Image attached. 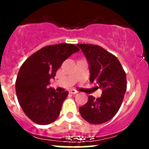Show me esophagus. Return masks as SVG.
Returning a JSON list of instances; mask_svg holds the SVG:
<instances>
[{"label": "esophagus", "instance_id": "34e87169", "mask_svg": "<svg viewBox=\"0 0 149 149\" xmlns=\"http://www.w3.org/2000/svg\"><path fill=\"white\" fill-rule=\"evenodd\" d=\"M77 92H78V91L76 89H70V91H69V93H70V94H76Z\"/></svg>", "mask_w": 149, "mask_h": 149}]
</instances>
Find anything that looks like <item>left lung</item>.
<instances>
[{
	"mask_svg": "<svg viewBox=\"0 0 149 149\" xmlns=\"http://www.w3.org/2000/svg\"><path fill=\"white\" fill-rule=\"evenodd\" d=\"M89 64L91 82L102 89L101 97L88 96L86 104L80 107L82 118L91 124L110 120L120 107L127 88L126 74L118 58L96 45L78 44Z\"/></svg>",
	"mask_w": 149,
	"mask_h": 149,
	"instance_id": "1",
	"label": "left lung"
}]
</instances>
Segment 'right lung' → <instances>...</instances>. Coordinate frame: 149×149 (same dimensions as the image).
<instances>
[{
  "mask_svg": "<svg viewBox=\"0 0 149 149\" xmlns=\"http://www.w3.org/2000/svg\"><path fill=\"white\" fill-rule=\"evenodd\" d=\"M78 51L79 48L73 44L46 46L21 66L16 80V96L25 115L34 123L48 125L58 118L68 92H58L47 85L63 63Z\"/></svg>",
  "mask_w": 149,
  "mask_h": 149,
  "instance_id": "obj_1",
  "label": "right lung"
}]
</instances>
